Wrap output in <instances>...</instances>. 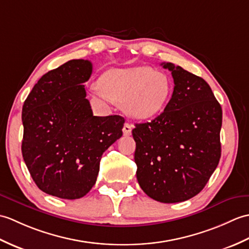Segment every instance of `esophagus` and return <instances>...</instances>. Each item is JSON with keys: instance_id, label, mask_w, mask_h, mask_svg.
<instances>
[{"instance_id": "obj_1", "label": "esophagus", "mask_w": 249, "mask_h": 249, "mask_svg": "<svg viewBox=\"0 0 249 249\" xmlns=\"http://www.w3.org/2000/svg\"><path fill=\"white\" fill-rule=\"evenodd\" d=\"M132 129H133V125H132L131 124H129V123H125V124H124V128H123L124 134L125 136H129V135H131V133H132Z\"/></svg>"}]
</instances>
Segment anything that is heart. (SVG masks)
<instances>
[{
    "mask_svg": "<svg viewBox=\"0 0 249 249\" xmlns=\"http://www.w3.org/2000/svg\"><path fill=\"white\" fill-rule=\"evenodd\" d=\"M100 84L92 87L93 96L121 102L124 112L137 119L151 118L162 112L171 93L168 76L148 66L109 69Z\"/></svg>",
    "mask_w": 249,
    "mask_h": 249,
    "instance_id": "b5f03b06",
    "label": "heart"
}]
</instances>
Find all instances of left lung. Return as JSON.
Returning a JSON list of instances; mask_svg holds the SVG:
<instances>
[{"label": "left lung", "mask_w": 249, "mask_h": 249, "mask_svg": "<svg viewBox=\"0 0 249 249\" xmlns=\"http://www.w3.org/2000/svg\"><path fill=\"white\" fill-rule=\"evenodd\" d=\"M161 65L171 71L174 92L163 113L132 130L134 161L142 190L154 200L175 203L200 193L217 167L223 112L200 76Z\"/></svg>", "instance_id": "left-lung-1"}]
</instances>
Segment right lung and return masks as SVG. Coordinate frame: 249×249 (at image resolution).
<instances>
[{
    "instance_id": "add662e5",
    "label": "right lung",
    "mask_w": 249,
    "mask_h": 249,
    "mask_svg": "<svg viewBox=\"0 0 249 249\" xmlns=\"http://www.w3.org/2000/svg\"><path fill=\"white\" fill-rule=\"evenodd\" d=\"M92 64L72 59L43 74L22 107V156L39 189L78 199L95 185L103 152L123 135L118 115L93 116L83 83Z\"/></svg>"
}]
</instances>
